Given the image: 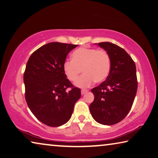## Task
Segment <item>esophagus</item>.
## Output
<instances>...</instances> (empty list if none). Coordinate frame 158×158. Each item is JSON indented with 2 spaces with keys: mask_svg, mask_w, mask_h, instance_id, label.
Masks as SVG:
<instances>
[{
  "mask_svg": "<svg viewBox=\"0 0 158 158\" xmlns=\"http://www.w3.org/2000/svg\"><path fill=\"white\" fill-rule=\"evenodd\" d=\"M87 91H88V90L86 89H81V94H85V93H86Z\"/></svg>",
  "mask_w": 158,
  "mask_h": 158,
  "instance_id": "esophagus-1",
  "label": "esophagus"
}]
</instances>
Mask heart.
Returning a JSON list of instances; mask_svg holds the SVG:
<instances>
[{
  "label": "heart",
  "mask_w": 158,
  "mask_h": 158,
  "mask_svg": "<svg viewBox=\"0 0 158 158\" xmlns=\"http://www.w3.org/2000/svg\"><path fill=\"white\" fill-rule=\"evenodd\" d=\"M111 69L110 56L106 51L96 48H80L71 54V60L64 64L63 70L70 81H76L79 75L84 72L77 79V87H89L94 82L101 83L109 76Z\"/></svg>",
  "instance_id": "1"
}]
</instances>
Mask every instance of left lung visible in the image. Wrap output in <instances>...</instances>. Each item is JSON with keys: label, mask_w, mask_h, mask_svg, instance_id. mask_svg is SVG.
<instances>
[{"label": "left lung", "mask_w": 158, "mask_h": 158, "mask_svg": "<svg viewBox=\"0 0 158 158\" xmlns=\"http://www.w3.org/2000/svg\"><path fill=\"white\" fill-rule=\"evenodd\" d=\"M109 54V76L99 86L92 89L94 99L89 105L92 116L105 125L117 124L125 118L132 106L138 82L136 65L128 53L115 44L98 43Z\"/></svg>", "instance_id": "8db88e82"}]
</instances>
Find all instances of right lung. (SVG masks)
I'll use <instances>...</instances> for the list:
<instances>
[{"label":"right lung","mask_w":158,"mask_h":158,"mask_svg":"<svg viewBox=\"0 0 158 158\" xmlns=\"http://www.w3.org/2000/svg\"><path fill=\"white\" fill-rule=\"evenodd\" d=\"M77 45L50 43L28 59L24 73L25 99L35 117L45 125L59 127L68 122L81 89L69 81L63 70L66 56Z\"/></svg>","instance_id":"obj_1"}]
</instances>
